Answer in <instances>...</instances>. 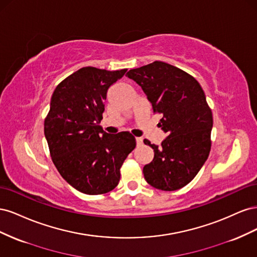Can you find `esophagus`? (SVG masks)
I'll list each match as a JSON object with an SVG mask.
<instances>
[{"label":"esophagus","mask_w":257,"mask_h":257,"mask_svg":"<svg viewBox=\"0 0 257 257\" xmlns=\"http://www.w3.org/2000/svg\"><path fill=\"white\" fill-rule=\"evenodd\" d=\"M143 143H144V139H143L142 137H137V138H136V144H137V146H142Z\"/></svg>","instance_id":"34e87169"}]
</instances>
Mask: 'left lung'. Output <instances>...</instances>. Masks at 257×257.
<instances>
[{"label":"left lung","instance_id":"left-lung-1","mask_svg":"<svg viewBox=\"0 0 257 257\" xmlns=\"http://www.w3.org/2000/svg\"><path fill=\"white\" fill-rule=\"evenodd\" d=\"M141 85L153 112L161 113L159 126L167 137L161 146L145 139L154 151L144 167L146 181L162 191H176L190 183L211 149L212 112L198 81L182 69L155 61L126 74Z\"/></svg>","mask_w":257,"mask_h":257}]
</instances>
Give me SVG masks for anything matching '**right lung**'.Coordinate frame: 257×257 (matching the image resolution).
<instances>
[{
	"mask_svg": "<svg viewBox=\"0 0 257 257\" xmlns=\"http://www.w3.org/2000/svg\"><path fill=\"white\" fill-rule=\"evenodd\" d=\"M126 71L82 67L61 81L51 96L44 123L50 157L64 180L88 195L118 185L123 162L136 147L128 132L111 135L99 125L107 91Z\"/></svg>",
	"mask_w": 257,
	"mask_h": 257,
	"instance_id": "obj_1",
	"label": "right lung"
}]
</instances>
